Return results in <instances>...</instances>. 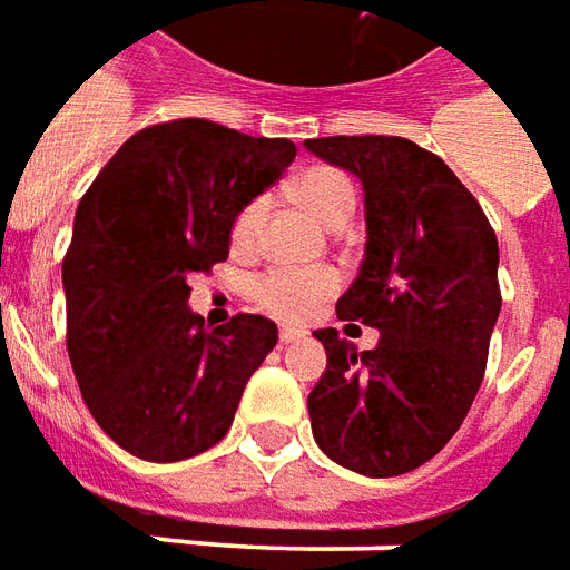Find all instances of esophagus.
Instances as JSON below:
<instances>
[{
	"mask_svg": "<svg viewBox=\"0 0 570 570\" xmlns=\"http://www.w3.org/2000/svg\"><path fill=\"white\" fill-rule=\"evenodd\" d=\"M302 331H296V327H284L281 331V346H289V343H296V340H302Z\"/></svg>",
	"mask_w": 570,
	"mask_h": 570,
	"instance_id": "obj_1",
	"label": "esophagus"
}]
</instances>
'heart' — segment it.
<instances>
[{
  "mask_svg": "<svg viewBox=\"0 0 570 570\" xmlns=\"http://www.w3.org/2000/svg\"><path fill=\"white\" fill-rule=\"evenodd\" d=\"M296 199L305 205L308 215H315L324 227H346L350 218L355 215V187L343 171L336 168H312L296 180ZM262 212H265V199H253L236 212L234 224H230V243L234 249H253L255 236H258V224H262ZM340 277L331 268H312V271H293V268H274L262 277H255L253 299L262 312L284 321H302L315 312L317 302L334 296Z\"/></svg>",
  "mask_w": 570,
  "mask_h": 570,
  "instance_id": "heart-1",
  "label": "heart"
}]
</instances>
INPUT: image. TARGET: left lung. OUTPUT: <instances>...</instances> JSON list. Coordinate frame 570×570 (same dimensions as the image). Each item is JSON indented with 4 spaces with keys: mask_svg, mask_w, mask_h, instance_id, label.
Instances as JSON below:
<instances>
[{
    "mask_svg": "<svg viewBox=\"0 0 570 570\" xmlns=\"http://www.w3.org/2000/svg\"><path fill=\"white\" fill-rule=\"evenodd\" d=\"M305 149L362 184L365 258L336 315L381 331L365 352L315 331L327 367L308 393L312 433L355 474L396 478L431 462L478 396L502 308L497 234L446 161L412 139L321 137Z\"/></svg>",
    "mask_w": 570,
    "mask_h": 570,
    "instance_id": "8db88e82",
    "label": "left lung"
}]
</instances>
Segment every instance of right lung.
<instances>
[{"label":"right lung","mask_w":570,"mask_h":570,"mask_svg":"<svg viewBox=\"0 0 570 570\" xmlns=\"http://www.w3.org/2000/svg\"><path fill=\"white\" fill-rule=\"evenodd\" d=\"M293 158L289 139L180 118L127 139L77 205L61 262L68 355L90 415L130 455L184 462L215 446L277 346L262 315L205 331L187 281L227 258L236 212Z\"/></svg>","instance_id":"1"}]
</instances>
